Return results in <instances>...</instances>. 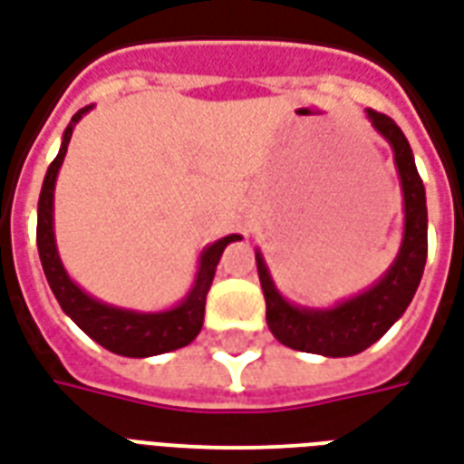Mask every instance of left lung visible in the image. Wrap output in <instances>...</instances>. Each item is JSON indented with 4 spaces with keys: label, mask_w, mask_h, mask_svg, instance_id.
Listing matches in <instances>:
<instances>
[{
    "label": "left lung",
    "mask_w": 464,
    "mask_h": 464,
    "mask_svg": "<svg viewBox=\"0 0 464 464\" xmlns=\"http://www.w3.org/2000/svg\"><path fill=\"white\" fill-rule=\"evenodd\" d=\"M366 118L372 120L381 137L389 140L403 188V241L386 276L352 300L339 302L329 310H310L290 304L277 293L260 250L256 253L260 287L266 295L267 327L280 344L307 354L354 356L369 349L406 312L423 277L428 258V208L423 179L415 169L413 152L401 127L389 115L372 108L366 110Z\"/></svg>",
    "instance_id": "1"
}]
</instances>
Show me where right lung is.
Instances as JSON below:
<instances>
[{"instance_id": "right-lung-1", "label": "right lung", "mask_w": 464, "mask_h": 464, "mask_svg": "<svg viewBox=\"0 0 464 464\" xmlns=\"http://www.w3.org/2000/svg\"><path fill=\"white\" fill-rule=\"evenodd\" d=\"M88 110H91V105L81 108L71 118L56 160L51 162L49 171L44 177V187H41L39 197V221H36V246H39L41 266H44L46 280H49L51 290L56 295L61 310L66 312L68 317L73 319L88 337L95 339L108 352L120 356H132V359L167 354V352L181 349V346L191 344L197 339V334L201 332V324H204L206 295H208V287L214 283L216 266L221 260V253L228 243L241 241V236L231 233V236H226L221 241L211 243L208 248H204L201 260H198L197 280L191 285L187 297L171 310H122V307H112V304H105V302L85 295L68 277L66 267L58 258L56 236H53V188H56L58 169H61L63 157H66L75 122L83 118Z\"/></svg>"}]
</instances>
